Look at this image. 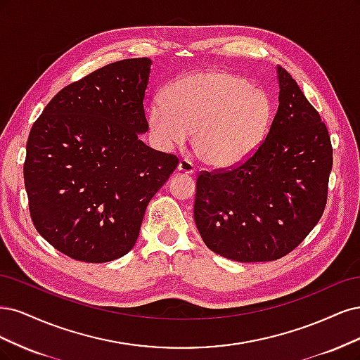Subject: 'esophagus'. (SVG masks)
<instances>
[{
	"mask_svg": "<svg viewBox=\"0 0 360 360\" xmlns=\"http://www.w3.org/2000/svg\"><path fill=\"white\" fill-rule=\"evenodd\" d=\"M178 170H179L181 173H185V175H193V173L195 172V167H194V165L191 163L190 160L182 158V160L179 161V165H178Z\"/></svg>",
	"mask_w": 360,
	"mask_h": 360,
	"instance_id": "1",
	"label": "esophagus"
}]
</instances>
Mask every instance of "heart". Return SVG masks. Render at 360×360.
Instances as JSON below:
<instances>
[{"label":"heart","mask_w":360,"mask_h":360,"mask_svg":"<svg viewBox=\"0 0 360 360\" xmlns=\"http://www.w3.org/2000/svg\"><path fill=\"white\" fill-rule=\"evenodd\" d=\"M149 129L165 148L194 133L195 154L217 169H231L260 148L272 122V104L245 80L218 70L184 75L148 112Z\"/></svg>","instance_id":"b5f03b06"}]
</instances>
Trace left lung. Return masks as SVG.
<instances>
[{
	"instance_id": "1",
	"label": "left lung",
	"mask_w": 360,
	"mask_h": 360,
	"mask_svg": "<svg viewBox=\"0 0 360 360\" xmlns=\"http://www.w3.org/2000/svg\"><path fill=\"white\" fill-rule=\"evenodd\" d=\"M278 110L245 163L200 172L194 221L211 251L252 263L284 257L316 227L328 199L332 145L296 80L276 67Z\"/></svg>"
}]
</instances>
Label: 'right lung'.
<instances>
[{
  "instance_id": "1",
  "label": "right lung",
  "mask_w": 360,
  "mask_h": 360,
  "mask_svg": "<svg viewBox=\"0 0 360 360\" xmlns=\"http://www.w3.org/2000/svg\"><path fill=\"white\" fill-rule=\"evenodd\" d=\"M150 64L149 58L122 60L67 85L30 131L24 179L31 219L75 260L125 256L149 200L179 163L139 137L148 131Z\"/></svg>"
}]
</instances>
